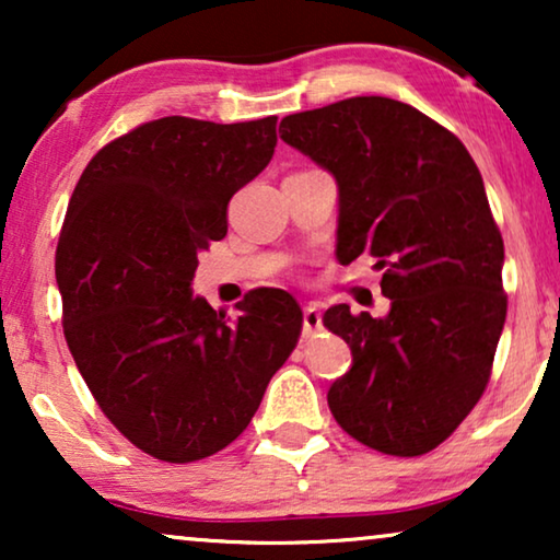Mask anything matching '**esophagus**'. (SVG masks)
Here are the masks:
<instances>
[{"label":"esophagus","instance_id":"1","mask_svg":"<svg viewBox=\"0 0 560 560\" xmlns=\"http://www.w3.org/2000/svg\"><path fill=\"white\" fill-rule=\"evenodd\" d=\"M320 326H324V324H320L318 305H305V308H303V334L305 336L318 334Z\"/></svg>","mask_w":560,"mask_h":560}]
</instances>
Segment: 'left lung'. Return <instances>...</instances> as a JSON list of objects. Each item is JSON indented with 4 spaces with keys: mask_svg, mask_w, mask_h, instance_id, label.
Wrapping results in <instances>:
<instances>
[{
    "mask_svg": "<svg viewBox=\"0 0 560 560\" xmlns=\"http://www.w3.org/2000/svg\"><path fill=\"white\" fill-rule=\"evenodd\" d=\"M280 137L339 183L336 257L377 259L393 301L385 318L347 303L324 313L354 357L328 408L364 446L428 454L485 395L508 316L504 242L479 167L454 132L387 96L290 114Z\"/></svg>",
    "mask_w": 560,
    "mask_h": 560,
    "instance_id": "8db88e82",
    "label": "left lung"
}]
</instances>
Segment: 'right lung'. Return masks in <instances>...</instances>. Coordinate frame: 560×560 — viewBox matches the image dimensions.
I'll return each instance as SVG.
<instances>
[{"mask_svg": "<svg viewBox=\"0 0 560 560\" xmlns=\"http://www.w3.org/2000/svg\"><path fill=\"white\" fill-rule=\"evenodd\" d=\"M278 117H163L91 158L56 249L63 334L112 425L144 454L188 464L226 448L293 354L303 311L257 288L226 318L190 295L198 252L278 144Z\"/></svg>", "mask_w": 560, "mask_h": 560, "instance_id": "1", "label": "right lung"}]
</instances>
